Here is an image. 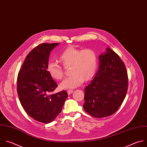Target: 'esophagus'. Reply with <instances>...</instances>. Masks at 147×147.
Listing matches in <instances>:
<instances>
[{
    "label": "esophagus",
    "mask_w": 147,
    "mask_h": 147,
    "mask_svg": "<svg viewBox=\"0 0 147 147\" xmlns=\"http://www.w3.org/2000/svg\"><path fill=\"white\" fill-rule=\"evenodd\" d=\"M67 92V94H68L69 95H70V94H71V93L73 92V91L72 90H68Z\"/></svg>",
    "instance_id": "34e87169"
}]
</instances>
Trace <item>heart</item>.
<instances>
[{
	"mask_svg": "<svg viewBox=\"0 0 147 147\" xmlns=\"http://www.w3.org/2000/svg\"><path fill=\"white\" fill-rule=\"evenodd\" d=\"M59 60L65 66H70V73L61 84L63 89H70L80 86L85 81L90 80L94 75L97 66V58L95 51L90 48L80 50L69 47L60 55ZM47 71L50 76L57 80H61L63 70L56 62H50L47 65Z\"/></svg>",
	"mask_w": 147,
	"mask_h": 147,
	"instance_id": "b5f03b06",
	"label": "heart"
}]
</instances>
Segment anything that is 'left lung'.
Returning <instances> with one entry per match:
<instances>
[{
  "mask_svg": "<svg viewBox=\"0 0 147 147\" xmlns=\"http://www.w3.org/2000/svg\"><path fill=\"white\" fill-rule=\"evenodd\" d=\"M99 67L85 88L86 112L93 117L103 118L115 113L126 96L128 77L125 64L111 48L99 57Z\"/></svg>",
  "mask_w": 147,
  "mask_h": 147,
  "instance_id": "obj_1",
  "label": "left lung"
}]
</instances>
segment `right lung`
<instances>
[{
    "label": "right lung",
    "instance_id": "right-lung-1",
    "mask_svg": "<svg viewBox=\"0 0 147 147\" xmlns=\"http://www.w3.org/2000/svg\"><path fill=\"white\" fill-rule=\"evenodd\" d=\"M59 43L41 44L27 55L17 78V92L27 114L44 123L53 122L68 96L66 90L50 94L57 84L47 71L51 51Z\"/></svg>",
    "mask_w": 147,
    "mask_h": 147
}]
</instances>
